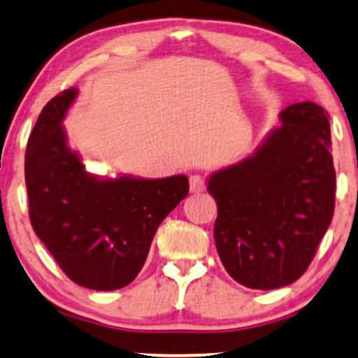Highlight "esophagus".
Masks as SVG:
<instances>
[{
	"label": "esophagus",
	"mask_w": 358,
	"mask_h": 358,
	"mask_svg": "<svg viewBox=\"0 0 358 358\" xmlns=\"http://www.w3.org/2000/svg\"><path fill=\"white\" fill-rule=\"evenodd\" d=\"M189 189H191V192H194V194L206 191V179L201 178V176H197V174L191 176V178H189Z\"/></svg>",
	"instance_id": "34e87169"
}]
</instances>
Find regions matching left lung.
Segmentation results:
<instances>
[{"instance_id":"obj_1","label":"left lung","mask_w":358,"mask_h":358,"mask_svg":"<svg viewBox=\"0 0 358 358\" xmlns=\"http://www.w3.org/2000/svg\"><path fill=\"white\" fill-rule=\"evenodd\" d=\"M249 157L213 172L214 241L229 275L249 289L292 284L307 271L334 217L335 169L329 114L287 106Z\"/></svg>"}]
</instances>
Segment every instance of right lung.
Listing matches in <instances>:
<instances>
[{"instance_id":"add662e5","label":"right lung","mask_w":358,"mask_h":358,"mask_svg":"<svg viewBox=\"0 0 358 358\" xmlns=\"http://www.w3.org/2000/svg\"><path fill=\"white\" fill-rule=\"evenodd\" d=\"M78 92L71 87L52 98L29 136V219L69 279L86 289L116 290L143 268L157 227L187 196L189 179L87 172L63 126Z\"/></svg>"}]
</instances>
